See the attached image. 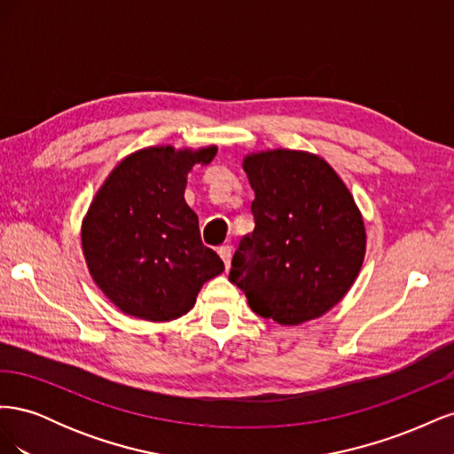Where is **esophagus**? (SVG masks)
<instances>
[{
  "instance_id": "1",
  "label": "esophagus",
  "mask_w": 454,
  "mask_h": 454,
  "mask_svg": "<svg viewBox=\"0 0 454 454\" xmlns=\"http://www.w3.org/2000/svg\"><path fill=\"white\" fill-rule=\"evenodd\" d=\"M219 252V257L223 259V263H225V269H229V265H231V257H232V248L229 244H225V246H222V248L217 250Z\"/></svg>"
}]
</instances>
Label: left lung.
<instances>
[{"mask_svg": "<svg viewBox=\"0 0 454 454\" xmlns=\"http://www.w3.org/2000/svg\"><path fill=\"white\" fill-rule=\"evenodd\" d=\"M255 193V229L232 255L229 280L250 309L299 325L347 295L365 255L364 219L337 172L307 151L270 149L244 159Z\"/></svg>", "mask_w": 454, "mask_h": 454, "instance_id": "left-lung-1", "label": "left lung"}]
</instances>
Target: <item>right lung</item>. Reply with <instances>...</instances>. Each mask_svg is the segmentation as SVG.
<instances>
[{
    "label": "right lung",
    "mask_w": 454,
    "mask_h": 454,
    "mask_svg": "<svg viewBox=\"0 0 454 454\" xmlns=\"http://www.w3.org/2000/svg\"><path fill=\"white\" fill-rule=\"evenodd\" d=\"M217 147L157 145L122 159L98 189L81 229L96 286L125 314L170 322L193 309L204 282L225 270L200 240L185 202L187 174Z\"/></svg>",
    "instance_id": "add662e5"
}]
</instances>
